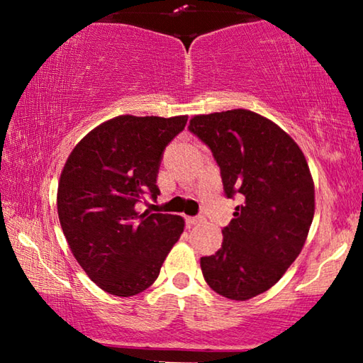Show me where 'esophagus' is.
<instances>
[{"instance_id":"1","label":"esophagus","mask_w":363,"mask_h":363,"mask_svg":"<svg viewBox=\"0 0 363 363\" xmlns=\"http://www.w3.org/2000/svg\"><path fill=\"white\" fill-rule=\"evenodd\" d=\"M186 223H187V225H189V227H192V225L200 224V223H201V218H196V216H187V218H186Z\"/></svg>"}]
</instances>
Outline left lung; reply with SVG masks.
I'll return each mask as SVG.
<instances>
[{
	"label": "left lung",
	"instance_id": "obj_1",
	"mask_svg": "<svg viewBox=\"0 0 363 363\" xmlns=\"http://www.w3.org/2000/svg\"><path fill=\"white\" fill-rule=\"evenodd\" d=\"M190 133L203 140L220 168L224 192L243 196L223 245L200 259L218 294L247 301L281 279L303 250L315 210V192L299 145L251 110L196 115Z\"/></svg>",
	"mask_w": 363,
	"mask_h": 363
}]
</instances>
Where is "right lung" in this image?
Returning a JSON list of instances; mask_svg holds the SVG:
<instances>
[{
    "instance_id": "add662e5",
    "label": "right lung",
    "mask_w": 363,
    "mask_h": 363,
    "mask_svg": "<svg viewBox=\"0 0 363 363\" xmlns=\"http://www.w3.org/2000/svg\"><path fill=\"white\" fill-rule=\"evenodd\" d=\"M187 116L120 115L86 134L67 158L57 213L67 243L88 277L115 296H134L157 280L184 232L176 214H139L157 186L163 150Z\"/></svg>"
}]
</instances>
